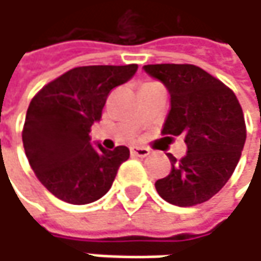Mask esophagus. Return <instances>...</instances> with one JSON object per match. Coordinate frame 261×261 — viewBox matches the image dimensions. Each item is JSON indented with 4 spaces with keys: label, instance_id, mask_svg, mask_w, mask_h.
<instances>
[{
    "label": "esophagus",
    "instance_id": "esophagus-1",
    "mask_svg": "<svg viewBox=\"0 0 261 261\" xmlns=\"http://www.w3.org/2000/svg\"><path fill=\"white\" fill-rule=\"evenodd\" d=\"M130 152L133 157H140V159H143V157L149 155L151 151H149L148 148H143V146H131Z\"/></svg>",
    "mask_w": 261,
    "mask_h": 261
}]
</instances>
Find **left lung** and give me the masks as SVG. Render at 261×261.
Here are the masks:
<instances>
[{
    "label": "left lung",
    "mask_w": 261,
    "mask_h": 261,
    "mask_svg": "<svg viewBox=\"0 0 261 261\" xmlns=\"http://www.w3.org/2000/svg\"><path fill=\"white\" fill-rule=\"evenodd\" d=\"M143 71L165 84L171 110L163 134L184 136L181 160L169 154L172 169L157 180L159 195L178 207L208 201L233 175L246 140L242 107L222 81L193 65H146Z\"/></svg>",
    "instance_id": "left-lung-1"
}]
</instances>
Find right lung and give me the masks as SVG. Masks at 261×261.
<instances>
[{"instance_id": "1", "label": "right lung", "mask_w": 261, "mask_h": 261, "mask_svg": "<svg viewBox=\"0 0 261 261\" xmlns=\"http://www.w3.org/2000/svg\"><path fill=\"white\" fill-rule=\"evenodd\" d=\"M137 65L80 66L48 83L30 102L22 131L24 149L36 177L59 199L83 205L104 196L128 160L130 149L92 145L112 89L134 77Z\"/></svg>"}]
</instances>
